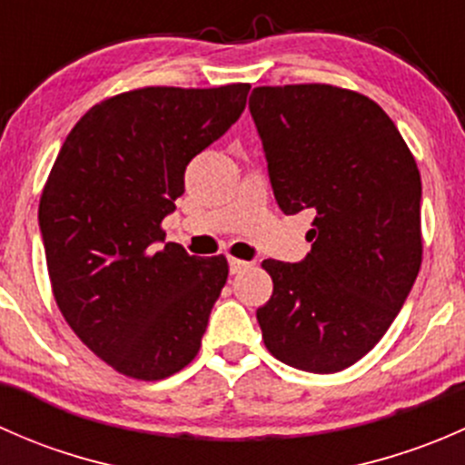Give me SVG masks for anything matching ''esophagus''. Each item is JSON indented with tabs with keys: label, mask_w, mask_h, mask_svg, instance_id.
Listing matches in <instances>:
<instances>
[{
	"label": "esophagus",
	"mask_w": 465,
	"mask_h": 465,
	"mask_svg": "<svg viewBox=\"0 0 465 465\" xmlns=\"http://www.w3.org/2000/svg\"><path fill=\"white\" fill-rule=\"evenodd\" d=\"M252 267V262L250 261H242V259H229V272H232V274H241L242 270H250Z\"/></svg>",
	"instance_id": "1"
}]
</instances>
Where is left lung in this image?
Listing matches in <instances>:
<instances>
[{
    "label": "left lung",
    "mask_w": 465,
    "mask_h": 465,
    "mask_svg": "<svg viewBox=\"0 0 465 465\" xmlns=\"http://www.w3.org/2000/svg\"><path fill=\"white\" fill-rule=\"evenodd\" d=\"M250 112L281 211H315L306 259L262 261L274 283L256 311L262 341L294 369L341 371L378 344L419 276L414 154L382 107L351 89L256 87Z\"/></svg>",
    "instance_id": "left-lung-1"
}]
</instances>
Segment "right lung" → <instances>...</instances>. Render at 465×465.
<instances>
[{"label":"right lung","instance_id":"1","mask_svg":"<svg viewBox=\"0 0 465 465\" xmlns=\"http://www.w3.org/2000/svg\"><path fill=\"white\" fill-rule=\"evenodd\" d=\"M247 83L142 87L101 101L64 139L40 198L55 303L94 355L162 380L198 355L229 265L163 242L184 171L242 114Z\"/></svg>","mask_w":465,"mask_h":465}]
</instances>
